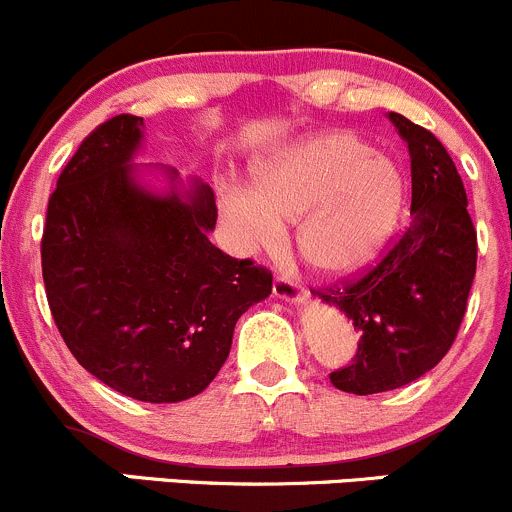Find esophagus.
<instances>
[{
	"label": "esophagus",
	"mask_w": 512,
	"mask_h": 512,
	"mask_svg": "<svg viewBox=\"0 0 512 512\" xmlns=\"http://www.w3.org/2000/svg\"><path fill=\"white\" fill-rule=\"evenodd\" d=\"M272 292H275V297H280L282 302H302L304 297H307V292H304L302 287L297 285L294 280H289V277H275V285H272Z\"/></svg>",
	"instance_id": "obj_1"
}]
</instances>
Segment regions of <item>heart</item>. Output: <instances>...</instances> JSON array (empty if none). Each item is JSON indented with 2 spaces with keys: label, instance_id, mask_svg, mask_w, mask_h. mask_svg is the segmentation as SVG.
Listing matches in <instances>:
<instances>
[{
  "label": "heart",
  "instance_id": "heart-1",
  "mask_svg": "<svg viewBox=\"0 0 512 512\" xmlns=\"http://www.w3.org/2000/svg\"><path fill=\"white\" fill-rule=\"evenodd\" d=\"M404 175L354 133H322L282 148L252 170V188L220 190V213L247 252L275 250L297 223V250L329 277L376 257L399 223Z\"/></svg>",
  "mask_w": 512,
  "mask_h": 512
}]
</instances>
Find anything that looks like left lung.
<instances>
[{
	"label": "left lung",
	"mask_w": 512,
	"mask_h": 512,
	"mask_svg": "<svg viewBox=\"0 0 512 512\" xmlns=\"http://www.w3.org/2000/svg\"><path fill=\"white\" fill-rule=\"evenodd\" d=\"M389 118L411 156L409 223L364 275L314 292L359 332L352 364L329 374L356 396L431 371L456 342L476 277L478 237L456 163L431 131L401 113Z\"/></svg>",
	"instance_id": "1"
}]
</instances>
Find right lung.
<instances>
[{
  "label": "right lung",
  "instance_id": "add662e5",
  "mask_svg": "<svg viewBox=\"0 0 512 512\" xmlns=\"http://www.w3.org/2000/svg\"><path fill=\"white\" fill-rule=\"evenodd\" d=\"M143 118L121 113L84 138L56 180L41 237L46 299L69 352L98 381L148 404L200 394L230 354L235 324L272 275L208 240L210 185L156 193L133 156Z\"/></svg>",
  "mask_w": 512,
  "mask_h": 512
}]
</instances>
